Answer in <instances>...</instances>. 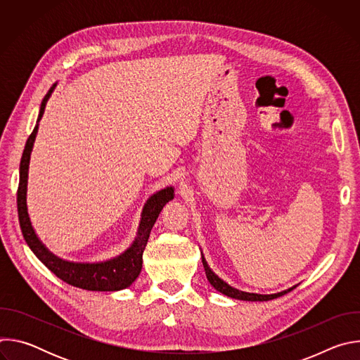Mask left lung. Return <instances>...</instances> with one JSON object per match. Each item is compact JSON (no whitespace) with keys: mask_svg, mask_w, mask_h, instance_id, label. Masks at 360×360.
I'll list each match as a JSON object with an SVG mask.
<instances>
[{"mask_svg":"<svg viewBox=\"0 0 360 360\" xmlns=\"http://www.w3.org/2000/svg\"><path fill=\"white\" fill-rule=\"evenodd\" d=\"M200 258H202V265H203V269H205V274H207V278L210 281V283L221 293L229 296V297H233V299H239V300H249V302H264V300H271V299H275V297H279L288 292H290L292 289L296 288L292 286L286 290H282V292H278V293H271V295H261V293H252V292H243V290H239L231 285H228L224 279H221L208 265L207 259H205L203 253L200 252Z\"/></svg>","mask_w":360,"mask_h":360,"instance_id":"obj_1","label":"left lung"}]
</instances>
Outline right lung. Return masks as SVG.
Masks as SVG:
<instances>
[{
  "instance_id": "right-lung-1",
  "label": "right lung",
  "mask_w": 360,
  "mask_h": 360,
  "mask_svg": "<svg viewBox=\"0 0 360 360\" xmlns=\"http://www.w3.org/2000/svg\"><path fill=\"white\" fill-rule=\"evenodd\" d=\"M58 82H56L49 88L46 95L44 96L38 118L34 127L32 134L27 139L22 158L20 164V184H18V193H17V208H18V219L21 232L30 249L34 252L37 258L61 281L72 285L75 288H81L85 290H98V292H115L129 288L135 279L139 276L142 269V253L145 250L149 233L152 226L155 225L161 211L165 205L174 199L175 188L167 186L161 191L152 193L143 203V208L141 212L136 235L132 243L120 255L112 256L105 261H96V262H74L60 258L56 253L51 252L42 240L38 238L28 214V205H27V191H28V171H30V161L31 153L34 148V142L38 134L39 121L45 112L46 102L53 95L54 89L57 88Z\"/></svg>"
}]
</instances>
